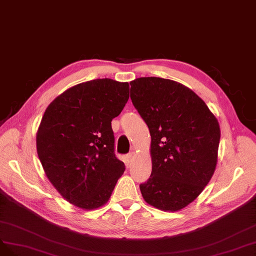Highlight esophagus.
<instances>
[{"instance_id": "obj_1", "label": "esophagus", "mask_w": 256, "mask_h": 256, "mask_svg": "<svg viewBox=\"0 0 256 256\" xmlns=\"http://www.w3.org/2000/svg\"><path fill=\"white\" fill-rule=\"evenodd\" d=\"M134 156H135V153H134V152H130V153H128V154L126 156V162H130L132 160H133Z\"/></svg>"}]
</instances>
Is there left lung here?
<instances>
[{
	"instance_id": "obj_1",
	"label": "left lung",
	"mask_w": 256,
	"mask_h": 256,
	"mask_svg": "<svg viewBox=\"0 0 256 256\" xmlns=\"http://www.w3.org/2000/svg\"><path fill=\"white\" fill-rule=\"evenodd\" d=\"M130 98L151 135L152 172L140 184L144 201L164 212L184 208L216 169L219 123L192 89L162 78L130 83Z\"/></svg>"
}]
</instances>
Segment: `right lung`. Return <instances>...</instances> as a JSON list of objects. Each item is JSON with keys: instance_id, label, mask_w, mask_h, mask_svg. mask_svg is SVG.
<instances>
[{"instance_id": "obj_1", "label": "right lung", "mask_w": 256, "mask_h": 256, "mask_svg": "<svg viewBox=\"0 0 256 256\" xmlns=\"http://www.w3.org/2000/svg\"><path fill=\"white\" fill-rule=\"evenodd\" d=\"M128 83L85 82L50 103L36 135L46 176L64 199L82 210L110 200L126 166L114 155L112 120L128 100Z\"/></svg>"}]
</instances>
